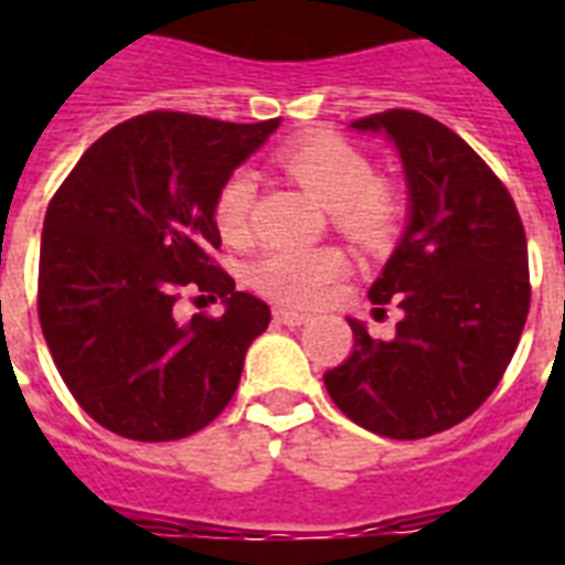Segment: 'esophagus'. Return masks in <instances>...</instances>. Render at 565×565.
Instances as JSON below:
<instances>
[{"label": "esophagus", "instance_id": "1", "mask_svg": "<svg viewBox=\"0 0 565 565\" xmlns=\"http://www.w3.org/2000/svg\"><path fill=\"white\" fill-rule=\"evenodd\" d=\"M275 319H278L281 326L299 328L305 326V322H310V313H301V310H292V308H275Z\"/></svg>", "mask_w": 565, "mask_h": 565}]
</instances>
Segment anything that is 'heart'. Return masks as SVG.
<instances>
[{"instance_id": "b5f03b06", "label": "heart", "mask_w": 565, "mask_h": 565, "mask_svg": "<svg viewBox=\"0 0 565 565\" xmlns=\"http://www.w3.org/2000/svg\"><path fill=\"white\" fill-rule=\"evenodd\" d=\"M281 163L301 188L331 211L345 237L363 248H381L402 225V199L375 179L366 154L343 137L310 135L281 149ZM255 179L234 170L213 195V225L225 243H246L252 231ZM349 269L340 248H269L248 266V281L260 296L281 305H317Z\"/></svg>"}]
</instances>
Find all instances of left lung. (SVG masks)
I'll return each instance as SVG.
<instances>
[{
  "label": "left lung",
  "mask_w": 565,
  "mask_h": 565,
  "mask_svg": "<svg viewBox=\"0 0 565 565\" xmlns=\"http://www.w3.org/2000/svg\"><path fill=\"white\" fill-rule=\"evenodd\" d=\"M352 126L384 131L402 154L411 222L370 299L404 317L393 340L349 319L354 349L326 390L377 437L422 439L472 416L516 352L531 308L525 228L481 154L428 114L393 108Z\"/></svg>",
  "instance_id": "left-lung-1"
}]
</instances>
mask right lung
I'll use <instances>...</instances> for the list:
<instances>
[{
    "label": "right lung",
    "instance_id": "1",
    "mask_svg": "<svg viewBox=\"0 0 565 565\" xmlns=\"http://www.w3.org/2000/svg\"><path fill=\"white\" fill-rule=\"evenodd\" d=\"M149 110L102 135L52 195L43 220L38 317L57 372L102 428L170 443L211 425L269 308L213 260V195L273 135ZM184 289L220 295L222 318L171 313ZM204 299V296H202Z\"/></svg>",
    "mask_w": 565,
    "mask_h": 565
}]
</instances>
